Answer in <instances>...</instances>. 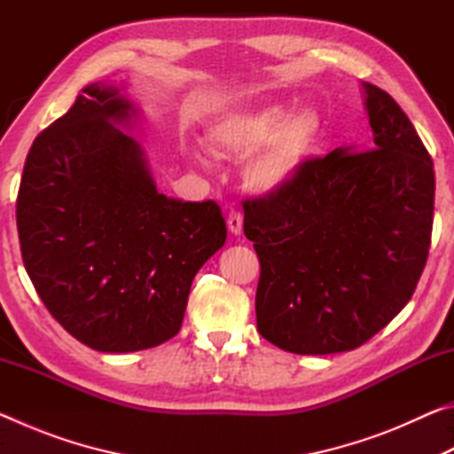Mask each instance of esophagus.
Wrapping results in <instances>:
<instances>
[{
    "label": "esophagus",
    "instance_id": "1",
    "mask_svg": "<svg viewBox=\"0 0 454 454\" xmlns=\"http://www.w3.org/2000/svg\"><path fill=\"white\" fill-rule=\"evenodd\" d=\"M242 222H244V216H242L240 210L232 208V210L228 212V228H230V232L240 234L242 232Z\"/></svg>",
    "mask_w": 454,
    "mask_h": 454
}]
</instances>
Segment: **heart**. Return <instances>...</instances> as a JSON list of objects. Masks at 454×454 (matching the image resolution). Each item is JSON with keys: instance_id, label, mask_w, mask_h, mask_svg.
<instances>
[{"instance_id": "heart-1", "label": "heart", "mask_w": 454, "mask_h": 454, "mask_svg": "<svg viewBox=\"0 0 454 454\" xmlns=\"http://www.w3.org/2000/svg\"><path fill=\"white\" fill-rule=\"evenodd\" d=\"M325 134L314 107L292 112L286 106H264L230 114L210 129V148L222 156H246V182L258 192H274L294 178Z\"/></svg>"}]
</instances>
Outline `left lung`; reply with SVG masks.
<instances>
[{
	"label": "left lung",
	"instance_id": "left-lung-1",
	"mask_svg": "<svg viewBox=\"0 0 454 454\" xmlns=\"http://www.w3.org/2000/svg\"><path fill=\"white\" fill-rule=\"evenodd\" d=\"M364 91L368 150L306 158L286 186L244 204L258 333L294 355L371 340L411 301L428 258L433 158L387 91Z\"/></svg>",
	"mask_w": 454,
	"mask_h": 454
}]
</instances>
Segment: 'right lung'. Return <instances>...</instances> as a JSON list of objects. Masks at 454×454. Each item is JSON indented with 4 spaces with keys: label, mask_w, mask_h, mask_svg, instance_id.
<instances>
[{
    "label": "right lung",
    "mask_w": 454,
    "mask_h": 454,
    "mask_svg": "<svg viewBox=\"0 0 454 454\" xmlns=\"http://www.w3.org/2000/svg\"><path fill=\"white\" fill-rule=\"evenodd\" d=\"M132 106L116 88H83L35 137L15 220L27 276L75 340L136 352L182 328L192 280L226 242L214 200L160 194L140 145L112 121Z\"/></svg>",
    "instance_id": "add662e5"
}]
</instances>
